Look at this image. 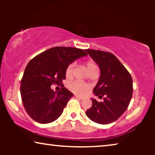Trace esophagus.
I'll return each mask as SVG.
<instances>
[{"label":"esophagus","instance_id":"esophagus-1","mask_svg":"<svg viewBox=\"0 0 155 155\" xmlns=\"http://www.w3.org/2000/svg\"><path fill=\"white\" fill-rule=\"evenodd\" d=\"M75 97L76 98L79 99L80 100H82V99H84V98L82 97H80V96H78V95H75Z\"/></svg>","mask_w":155,"mask_h":155}]
</instances>
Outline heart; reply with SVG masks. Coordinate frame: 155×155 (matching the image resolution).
I'll return each instance as SVG.
<instances>
[{
  "label": "heart",
  "instance_id": "obj_1",
  "mask_svg": "<svg viewBox=\"0 0 155 155\" xmlns=\"http://www.w3.org/2000/svg\"><path fill=\"white\" fill-rule=\"evenodd\" d=\"M85 65L87 70L89 73H90L91 71H92L93 70L97 69V66L92 61H88L86 63ZM73 64H70L67 67L66 71H65V75H66V77L68 78H71L72 76H73ZM69 89L72 91V92L75 93V94H77L78 95H84L88 92L89 90H90V86L84 83H82L81 82L75 81L70 84Z\"/></svg>",
  "mask_w": 155,
  "mask_h": 155
}]
</instances>
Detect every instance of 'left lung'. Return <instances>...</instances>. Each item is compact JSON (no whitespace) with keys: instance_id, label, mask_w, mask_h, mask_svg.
Masks as SVG:
<instances>
[{"instance_id":"left-lung-1","label":"left lung","mask_w":155,"mask_h":155,"mask_svg":"<svg viewBox=\"0 0 155 155\" xmlns=\"http://www.w3.org/2000/svg\"><path fill=\"white\" fill-rule=\"evenodd\" d=\"M100 68V77L93 90L99 97H104L99 102L91 99L92 106L86 115L92 121L109 124L119 118L128 108L133 94V79L124 65L114 54L94 49H86Z\"/></svg>"}]
</instances>
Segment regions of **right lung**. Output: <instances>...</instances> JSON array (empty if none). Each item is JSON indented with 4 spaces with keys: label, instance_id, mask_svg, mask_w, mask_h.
I'll return each instance as SVG.
<instances>
[{
    "label": "right lung",
    "instance_id": "obj_1",
    "mask_svg": "<svg viewBox=\"0 0 155 155\" xmlns=\"http://www.w3.org/2000/svg\"><path fill=\"white\" fill-rule=\"evenodd\" d=\"M86 56L82 49L58 46L41 53L29 61L21 80L20 93L25 109L33 120L49 124L60 117L73 94L65 87L54 92L51 86L62 84L67 67Z\"/></svg>",
    "mask_w": 155,
    "mask_h": 155
}]
</instances>
